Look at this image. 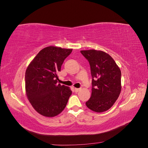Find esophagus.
<instances>
[{"instance_id":"obj_1","label":"esophagus","mask_w":148,"mask_h":148,"mask_svg":"<svg viewBox=\"0 0 148 148\" xmlns=\"http://www.w3.org/2000/svg\"><path fill=\"white\" fill-rule=\"evenodd\" d=\"M74 89H75V91L77 92H78L81 89H80V88H75Z\"/></svg>"}]
</instances>
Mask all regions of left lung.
<instances>
[{"instance_id":"1","label":"left lung","mask_w":148,"mask_h":148,"mask_svg":"<svg viewBox=\"0 0 148 148\" xmlns=\"http://www.w3.org/2000/svg\"><path fill=\"white\" fill-rule=\"evenodd\" d=\"M88 60L92 76L91 96L86 102L96 112L109 110L121 92V71L110 55L95 49L80 51Z\"/></svg>"}]
</instances>
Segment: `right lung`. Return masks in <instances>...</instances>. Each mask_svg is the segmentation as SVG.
I'll list each match as a JSON object with an SVG mask.
<instances>
[{
	"instance_id": "1",
	"label": "right lung",
	"mask_w": 148,
	"mask_h": 148,
	"mask_svg": "<svg viewBox=\"0 0 148 148\" xmlns=\"http://www.w3.org/2000/svg\"><path fill=\"white\" fill-rule=\"evenodd\" d=\"M72 49L49 46L40 51L25 72V90L35 110L44 117H53L65 109L71 91L57 84V74Z\"/></svg>"
}]
</instances>
